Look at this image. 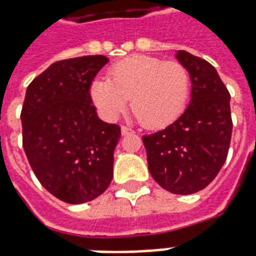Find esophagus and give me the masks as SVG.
Wrapping results in <instances>:
<instances>
[{
	"mask_svg": "<svg viewBox=\"0 0 256 256\" xmlns=\"http://www.w3.org/2000/svg\"><path fill=\"white\" fill-rule=\"evenodd\" d=\"M120 133H122V136H128V134H134V130L128 128V126H122L120 128Z\"/></svg>",
	"mask_w": 256,
	"mask_h": 256,
	"instance_id": "obj_1",
	"label": "esophagus"
}]
</instances>
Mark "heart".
<instances>
[{
  "instance_id": "heart-1",
  "label": "heart",
  "mask_w": 256,
  "mask_h": 256,
  "mask_svg": "<svg viewBox=\"0 0 256 256\" xmlns=\"http://www.w3.org/2000/svg\"><path fill=\"white\" fill-rule=\"evenodd\" d=\"M190 96V74L179 62L150 56H133L110 69L108 80L90 85L94 103L108 118L128 107L148 128H166L184 111Z\"/></svg>"
}]
</instances>
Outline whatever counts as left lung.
Wrapping results in <instances>:
<instances>
[{
  "label": "left lung",
  "mask_w": 256,
  "mask_h": 256,
  "mask_svg": "<svg viewBox=\"0 0 256 256\" xmlns=\"http://www.w3.org/2000/svg\"><path fill=\"white\" fill-rule=\"evenodd\" d=\"M176 60L190 74V104L164 130L144 136L142 142L153 179L172 194L188 196L205 188L226 160L230 94L208 60L183 50Z\"/></svg>",
  "instance_id": "obj_1"
}]
</instances>
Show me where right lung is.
<instances>
[{"label":"right lung","mask_w":256,"mask_h":256,"mask_svg":"<svg viewBox=\"0 0 256 256\" xmlns=\"http://www.w3.org/2000/svg\"><path fill=\"white\" fill-rule=\"evenodd\" d=\"M107 62L104 56L58 60L27 88L24 152L42 186L66 204L90 202L112 180L120 128L98 116L90 92Z\"/></svg>","instance_id":"obj_1"}]
</instances>
